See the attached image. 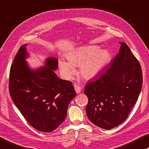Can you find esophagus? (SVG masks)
Instances as JSON below:
<instances>
[{"instance_id": "obj_1", "label": "esophagus", "mask_w": 149, "mask_h": 149, "mask_svg": "<svg viewBox=\"0 0 149 149\" xmlns=\"http://www.w3.org/2000/svg\"><path fill=\"white\" fill-rule=\"evenodd\" d=\"M74 88L75 91H76V93L77 94H79L81 93V86L77 85H74Z\"/></svg>"}]
</instances>
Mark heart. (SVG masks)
<instances>
[{
	"instance_id": "1",
	"label": "heart",
	"mask_w": 149,
	"mask_h": 149,
	"mask_svg": "<svg viewBox=\"0 0 149 149\" xmlns=\"http://www.w3.org/2000/svg\"><path fill=\"white\" fill-rule=\"evenodd\" d=\"M107 50H100L96 45H88L76 49L66 55L69 63L60 61L59 69L66 79H70L75 72L74 66H80L79 73L86 79L96 77L111 60Z\"/></svg>"
}]
</instances>
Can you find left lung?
I'll return each mask as SVG.
<instances>
[{"label":"left lung","mask_w":149,"mask_h":149,"mask_svg":"<svg viewBox=\"0 0 149 149\" xmlns=\"http://www.w3.org/2000/svg\"><path fill=\"white\" fill-rule=\"evenodd\" d=\"M104 72L85 87L88 97L86 113L100 128L110 130L120 125L137 101L142 88L139 61L124 42Z\"/></svg>","instance_id":"left-lung-1"}]
</instances>
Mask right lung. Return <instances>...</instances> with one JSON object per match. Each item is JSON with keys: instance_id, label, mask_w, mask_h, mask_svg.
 Listing matches in <instances>:
<instances>
[{"instance_id": "add662e5", "label": "right lung", "mask_w": 149, "mask_h": 149, "mask_svg": "<svg viewBox=\"0 0 149 149\" xmlns=\"http://www.w3.org/2000/svg\"><path fill=\"white\" fill-rule=\"evenodd\" d=\"M21 45L10 68L11 98L30 125L37 130H55L65 119L68 107L76 96L69 81L58 78L56 58H47L45 66L30 68L26 46Z\"/></svg>"}]
</instances>
